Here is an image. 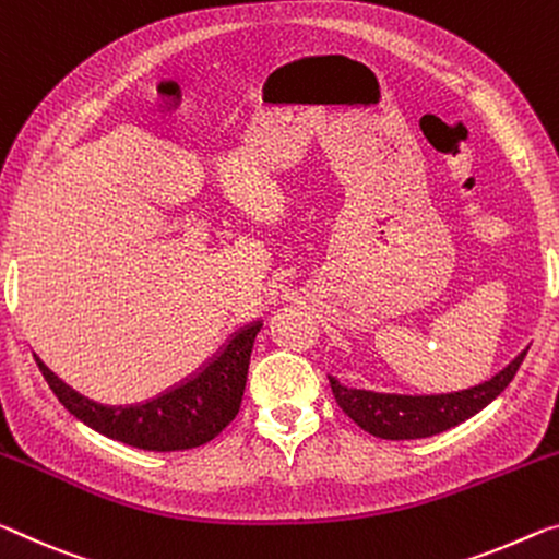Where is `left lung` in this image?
I'll list each match as a JSON object with an SVG mask.
<instances>
[{"label": "left lung", "instance_id": "8db88e82", "mask_svg": "<svg viewBox=\"0 0 559 559\" xmlns=\"http://www.w3.org/2000/svg\"><path fill=\"white\" fill-rule=\"evenodd\" d=\"M527 349H522L508 367H502L495 377L475 384V388L442 394L374 392L349 388L337 377H328L337 405L365 432L382 437V440H423V437L440 435L444 429L465 423L479 409H485L489 402L500 397L512 382V377L518 374Z\"/></svg>", "mask_w": 559, "mask_h": 559}]
</instances>
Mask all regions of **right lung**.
I'll use <instances>...</instances> for the list:
<instances>
[{
  "mask_svg": "<svg viewBox=\"0 0 559 559\" xmlns=\"http://www.w3.org/2000/svg\"><path fill=\"white\" fill-rule=\"evenodd\" d=\"M262 322L260 317L235 330L192 374L134 405H102L84 397L62 377L51 372L37 355L34 359L64 409L94 432L130 444V448L179 452L207 444L235 419L242 405L247 369H250L254 337L262 330Z\"/></svg>",
  "mask_w": 559,
  "mask_h": 559,
  "instance_id": "right-lung-1",
  "label": "right lung"
}]
</instances>
